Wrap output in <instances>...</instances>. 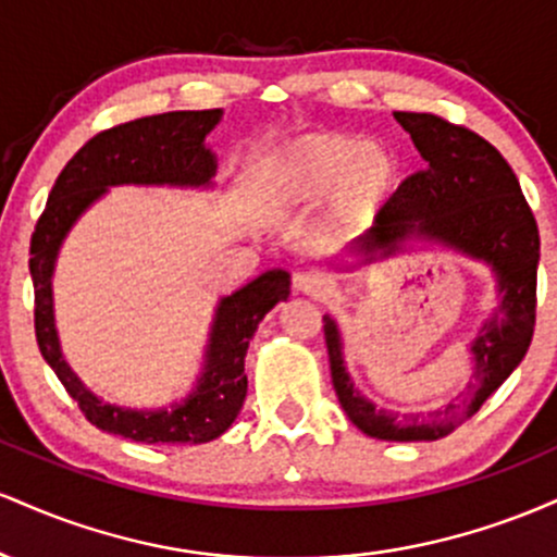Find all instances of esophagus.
Returning <instances> with one entry per match:
<instances>
[{
	"label": "esophagus",
	"mask_w": 557,
	"mask_h": 557,
	"mask_svg": "<svg viewBox=\"0 0 557 557\" xmlns=\"http://www.w3.org/2000/svg\"><path fill=\"white\" fill-rule=\"evenodd\" d=\"M296 287L304 293V296H311V298H330L332 296V280L322 272L296 274Z\"/></svg>",
	"instance_id": "esophagus-1"
}]
</instances>
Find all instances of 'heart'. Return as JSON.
Listing matches in <instances>:
<instances>
[{"label": "heart", "mask_w": 557, "mask_h": 557, "mask_svg": "<svg viewBox=\"0 0 557 557\" xmlns=\"http://www.w3.org/2000/svg\"><path fill=\"white\" fill-rule=\"evenodd\" d=\"M398 181V159L354 133H309L267 159V190L283 207H309L330 194V220L356 230L372 220Z\"/></svg>", "instance_id": "b5f03b06"}]
</instances>
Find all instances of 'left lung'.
I'll return each instance as SVG.
<instances>
[{
  "label": "left lung",
  "instance_id": "1",
  "mask_svg": "<svg viewBox=\"0 0 557 557\" xmlns=\"http://www.w3.org/2000/svg\"><path fill=\"white\" fill-rule=\"evenodd\" d=\"M403 131L424 159V170L398 185L374 225L356 243L363 261L398 251L408 238L437 240L447 248L482 259L497 274L503 318L492 317L476 341L474 382L445 408L430 413L376 411L354 387L343 363V343L335 319L324 317L332 385L343 411L363 434L395 443L440 440L461 426L482 403L508 380L527 356L536 319V264L540 230L521 185L500 151L469 127L447 123L437 114L395 112Z\"/></svg>",
  "mask_w": 557,
  "mask_h": 557
}]
</instances>
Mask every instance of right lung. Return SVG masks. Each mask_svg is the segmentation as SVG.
Here are the masks:
<instances>
[{
    "mask_svg": "<svg viewBox=\"0 0 557 557\" xmlns=\"http://www.w3.org/2000/svg\"><path fill=\"white\" fill-rule=\"evenodd\" d=\"M222 110L164 112L131 120L101 131L78 149L57 177L47 209L30 235V277H34V327L44 361L54 369L83 417L101 432L123 434L136 443L201 445L216 440L233 424L246 400L248 380L243 374L248 341L267 311L290 296V274L264 272L216 306L207 361L188 398L162 411H131L101 403L62 359L52 311L54 259L73 222L110 185H209L216 157L203 138L220 123Z\"/></svg>",
    "mask_w": 557,
    "mask_h": 557,
    "instance_id": "add662e5",
    "label": "right lung"
}]
</instances>
